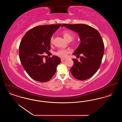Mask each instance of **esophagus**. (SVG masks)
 <instances>
[{
  "mask_svg": "<svg viewBox=\"0 0 122 122\" xmlns=\"http://www.w3.org/2000/svg\"><path fill=\"white\" fill-rule=\"evenodd\" d=\"M66 59L65 58H61V61H63L64 60H65Z\"/></svg>",
  "mask_w": 122,
  "mask_h": 122,
  "instance_id": "34e87169",
  "label": "esophagus"
}]
</instances>
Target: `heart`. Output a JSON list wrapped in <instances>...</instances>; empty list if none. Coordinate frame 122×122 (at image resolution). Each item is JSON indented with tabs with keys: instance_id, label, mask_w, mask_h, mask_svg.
<instances>
[{
	"instance_id": "obj_1",
	"label": "heart",
	"mask_w": 122,
	"mask_h": 122,
	"mask_svg": "<svg viewBox=\"0 0 122 122\" xmlns=\"http://www.w3.org/2000/svg\"><path fill=\"white\" fill-rule=\"evenodd\" d=\"M63 34L64 39L68 41H72L73 39L75 37V34H74V33L69 30H64L63 32ZM53 37L52 36L51 37L50 39V44H52L53 43ZM69 52H70V51L68 50L60 49L58 52H56V55H57V56H58V57H60L61 58H65L68 57V55Z\"/></svg>"
}]
</instances>
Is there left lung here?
<instances>
[{
    "mask_svg": "<svg viewBox=\"0 0 122 122\" xmlns=\"http://www.w3.org/2000/svg\"><path fill=\"white\" fill-rule=\"evenodd\" d=\"M63 26L78 33L81 41L73 53L79 57L81 55L80 61L72 59L74 64L70 72L77 80H87L97 72L101 65L104 52L102 36L96 29L86 24H63L61 27Z\"/></svg>",
    "mask_w": 122,
    "mask_h": 122,
    "instance_id": "8db88e82",
    "label": "left lung"
}]
</instances>
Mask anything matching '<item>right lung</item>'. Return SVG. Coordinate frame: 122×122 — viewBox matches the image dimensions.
<instances>
[{
    "label": "right lung",
    "instance_id": "right-lung-1",
    "mask_svg": "<svg viewBox=\"0 0 122 122\" xmlns=\"http://www.w3.org/2000/svg\"><path fill=\"white\" fill-rule=\"evenodd\" d=\"M61 24L43 25L30 30L24 35L19 46V57L24 69L32 79L45 82L55 74L61 62L53 55L43 60L44 52L50 55V39Z\"/></svg>",
    "mask_w": 122,
    "mask_h": 122
}]
</instances>
